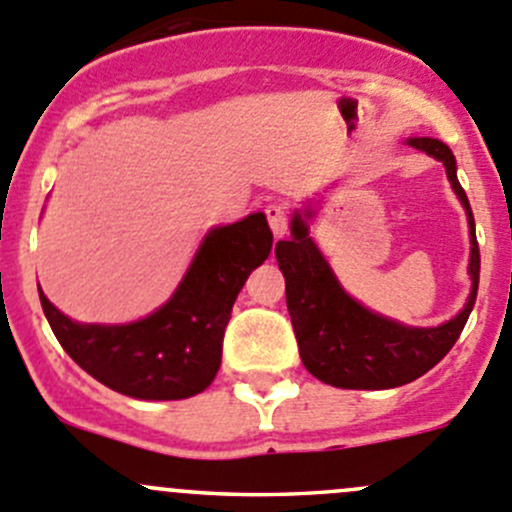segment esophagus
<instances>
[{
  "label": "esophagus",
  "mask_w": 512,
  "mask_h": 512,
  "mask_svg": "<svg viewBox=\"0 0 512 512\" xmlns=\"http://www.w3.org/2000/svg\"><path fill=\"white\" fill-rule=\"evenodd\" d=\"M265 215H267V222H270L272 235L285 237L287 220H290V215H287V207L285 205H267Z\"/></svg>",
  "instance_id": "1"
}]
</instances>
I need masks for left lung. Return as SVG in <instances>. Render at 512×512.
Wrapping results in <instances>:
<instances>
[{
    "mask_svg": "<svg viewBox=\"0 0 512 512\" xmlns=\"http://www.w3.org/2000/svg\"><path fill=\"white\" fill-rule=\"evenodd\" d=\"M410 147L443 162L450 187L458 195L470 227V295L463 310L438 327H413L372 312L345 292L330 262L310 237L315 205L292 212L290 237L275 245L285 275L287 312L295 327L302 365L325 385L342 390H388L408 385L438 365L463 332L480 280V250L473 210L458 182L455 155L433 137H410Z\"/></svg>",
    "mask_w": 512,
    "mask_h": 512,
    "instance_id": "1",
    "label": "left lung"
}]
</instances>
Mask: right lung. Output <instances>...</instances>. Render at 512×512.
Returning a JSON list of instances; mask_svg holds the SVG:
<instances>
[{"mask_svg":"<svg viewBox=\"0 0 512 512\" xmlns=\"http://www.w3.org/2000/svg\"><path fill=\"white\" fill-rule=\"evenodd\" d=\"M270 250L265 212L212 227L170 300L127 325H84L42 290L39 300L59 345L94 380L127 398L185 400L215 380L232 305Z\"/></svg>","mask_w":512,"mask_h":512,"instance_id":"1","label":"right lung"}]
</instances>
